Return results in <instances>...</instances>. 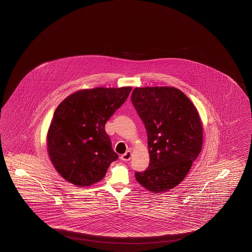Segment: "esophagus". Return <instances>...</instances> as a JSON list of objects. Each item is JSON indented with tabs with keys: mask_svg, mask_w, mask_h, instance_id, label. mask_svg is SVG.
<instances>
[{
	"mask_svg": "<svg viewBox=\"0 0 252 252\" xmlns=\"http://www.w3.org/2000/svg\"><path fill=\"white\" fill-rule=\"evenodd\" d=\"M131 156H132V153L131 152H126L125 154H123L121 156V160H125V161H128L131 159Z\"/></svg>",
	"mask_w": 252,
	"mask_h": 252,
	"instance_id": "obj_1",
	"label": "esophagus"
}]
</instances>
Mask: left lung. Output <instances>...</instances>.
Listing matches in <instances>:
<instances>
[{"instance_id":"8db88e82","label":"left lung","mask_w":252,"mask_h":252,"mask_svg":"<svg viewBox=\"0 0 252 252\" xmlns=\"http://www.w3.org/2000/svg\"><path fill=\"white\" fill-rule=\"evenodd\" d=\"M131 100L145 125L150 164L137 182L153 193L176 188L189 172L203 143V126L190 99L174 87L136 88Z\"/></svg>"}]
</instances>
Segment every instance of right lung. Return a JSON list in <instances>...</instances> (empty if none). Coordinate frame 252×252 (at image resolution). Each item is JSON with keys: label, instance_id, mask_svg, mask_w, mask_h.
Returning a JSON list of instances; mask_svg holds the SVG:
<instances>
[{"label": "right lung", "instance_id": "1", "mask_svg": "<svg viewBox=\"0 0 252 252\" xmlns=\"http://www.w3.org/2000/svg\"><path fill=\"white\" fill-rule=\"evenodd\" d=\"M131 90H80L56 108L47 134V150L55 170L69 183L80 188L92 186L117 160L105 124L126 100Z\"/></svg>", "mask_w": 252, "mask_h": 252}]
</instances>
